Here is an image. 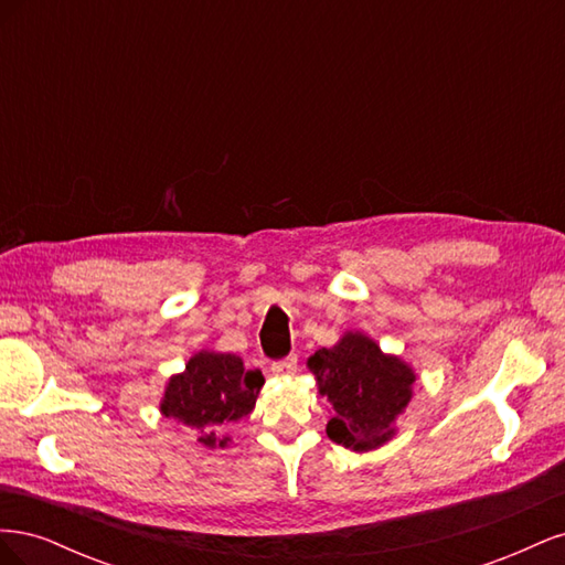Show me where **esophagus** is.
Masks as SVG:
<instances>
[{"mask_svg":"<svg viewBox=\"0 0 565 565\" xmlns=\"http://www.w3.org/2000/svg\"><path fill=\"white\" fill-rule=\"evenodd\" d=\"M297 363H299V358H297V353H289V355H285V358H280V361H273L270 363V372L273 374H295L297 372Z\"/></svg>","mask_w":565,"mask_h":565,"instance_id":"obj_1","label":"esophagus"}]
</instances>
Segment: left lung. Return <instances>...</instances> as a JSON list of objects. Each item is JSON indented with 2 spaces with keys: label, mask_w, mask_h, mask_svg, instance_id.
<instances>
[{
  "label": "left lung",
  "mask_w": 565,
  "mask_h": 565,
  "mask_svg": "<svg viewBox=\"0 0 565 565\" xmlns=\"http://www.w3.org/2000/svg\"><path fill=\"white\" fill-rule=\"evenodd\" d=\"M306 367L334 415L328 436L355 452L380 448L396 429L393 422L413 398L415 372L401 358L384 355L361 332H347L332 349H318Z\"/></svg>",
  "instance_id": "8db88e82"
}]
</instances>
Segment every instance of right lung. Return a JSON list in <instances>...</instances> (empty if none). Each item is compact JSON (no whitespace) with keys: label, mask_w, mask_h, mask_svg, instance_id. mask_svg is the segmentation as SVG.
<instances>
[{"label":"right lung","mask_w":565,"mask_h":565,"mask_svg":"<svg viewBox=\"0 0 565 565\" xmlns=\"http://www.w3.org/2000/svg\"><path fill=\"white\" fill-rule=\"evenodd\" d=\"M262 382V372L245 370L237 355L200 351L188 361L185 372L169 380L160 409L164 417L200 429V443L207 448H224L228 438L218 440L214 426L247 417Z\"/></svg>","instance_id":"obj_1"}]
</instances>
